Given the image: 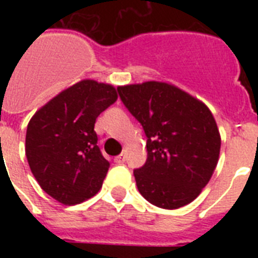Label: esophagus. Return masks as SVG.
<instances>
[{"instance_id": "obj_1", "label": "esophagus", "mask_w": 258, "mask_h": 258, "mask_svg": "<svg viewBox=\"0 0 258 258\" xmlns=\"http://www.w3.org/2000/svg\"><path fill=\"white\" fill-rule=\"evenodd\" d=\"M113 162H115V163H117V165H120V163H124V162H125V155L123 153H121L120 155H117V157H115Z\"/></svg>"}]
</instances>
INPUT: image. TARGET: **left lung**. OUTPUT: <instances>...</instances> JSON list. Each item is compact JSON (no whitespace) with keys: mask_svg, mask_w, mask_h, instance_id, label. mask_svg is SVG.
Wrapping results in <instances>:
<instances>
[{"mask_svg":"<svg viewBox=\"0 0 258 258\" xmlns=\"http://www.w3.org/2000/svg\"><path fill=\"white\" fill-rule=\"evenodd\" d=\"M117 91L147 137V161L134 171L139 192L170 210L192 202L220 159L221 135L212 111L166 82L127 84Z\"/></svg>","mask_w":258,"mask_h":258,"instance_id":"8db88e82","label":"left lung"}]
</instances>
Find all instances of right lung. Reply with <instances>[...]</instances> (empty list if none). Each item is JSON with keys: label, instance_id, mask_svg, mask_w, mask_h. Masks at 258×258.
I'll use <instances>...</instances> for the list:
<instances>
[{"label": "right lung", "instance_id": "1", "mask_svg": "<svg viewBox=\"0 0 258 258\" xmlns=\"http://www.w3.org/2000/svg\"><path fill=\"white\" fill-rule=\"evenodd\" d=\"M116 99L113 86L84 79L52 97L28 123L25 155L30 171L60 204H82L101 188L109 163L93 128L97 116Z\"/></svg>", "mask_w": 258, "mask_h": 258}]
</instances>
